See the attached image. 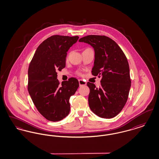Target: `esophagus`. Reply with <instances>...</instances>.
<instances>
[{
    "mask_svg": "<svg viewBox=\"0 0 159 159\" xmlns=\"http://www.w3.org/2000/svg\"><path fill=\"white\" fill-rule=\"evenodd\" d=\"M79 83L80 86H84V85L86 84V82L85 81L83 80H82V79H79Z\"/></svg>",
    "mask_w": 159,
    "mask_h": 159,
    "instance_id": "obj_1",
    "label": "esophagus"
}]
</instances>
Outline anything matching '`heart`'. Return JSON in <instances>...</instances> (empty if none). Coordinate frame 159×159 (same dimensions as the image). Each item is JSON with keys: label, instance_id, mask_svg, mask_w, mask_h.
Listing matches in <instances>:
<instances>
[{"label": "heart", "instance_id": "heart-1", "mask_svg": "<svg viewBox=\"0 0 159 159\" xmlns=\"http://www.w3.org/2000/svg\"><path fill=\"white\" fill-rule=\"evenodd\" d=\"M77 74H78V75H80V72H77Z\"/></svg>", "mask_w": 159, "mask_h": 159}]
</instances>
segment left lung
<instances>
[{"instance_id": "obj_1", "label": "left lung", "mask_w": 159, "mask_h": 159, "mask_svg": "<svg viewBox=\"0 0 159 159\" xmlns=\"http://www.w3.org/2000/svg\"><path fill=\"white\" fill-rule=\"evenodd\" d=\"M91 45L95 51L93 76L101 79V86L88 82L92 111L99 117L111 119L119 113L128 98L131 85L128 61L120 46L106 36L89 35L79 40Z\"/></svg>"}]
</instances>
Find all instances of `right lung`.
<instances>
[{
    "label": "right lung",
    "instance_id": "obj_1",
    "mask_svg": "<svg viewBox=\"0 0 159 159\" xmlns=\"http://www.w3.org/2000/svg\"><path fill=\"white\" fill-rule=\"evenodd\" d=\"M77 36L53 35L38 46L28 70V91L38 111L47 120L60 121L70 111L69 99L79 86L71 77L60 83L58 70L66 67L67 52L77 41Z\"/></svg>",
    "mask_w": 159,
    "mask_h": 159
}]
</instances>
